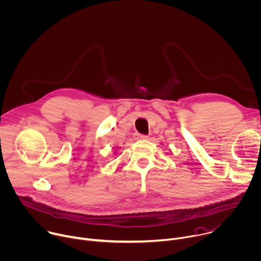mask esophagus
Here are the masks:
<instances>
[{"instance_id": "34e87169", "label": "esophagus", "mask_w": 261, "mask_h": 261, "mask_svg": "<svg viewBox=\"0 0 261 261\" xmlns=\"http://www.w3.org/2000/svg\"><path fill=\"white\" fill-rule=\"evenodd\" d=\"M135 139L136 140H146V139H148V136L142 135V134H135Z\"/></svg>"}]
</instances>
